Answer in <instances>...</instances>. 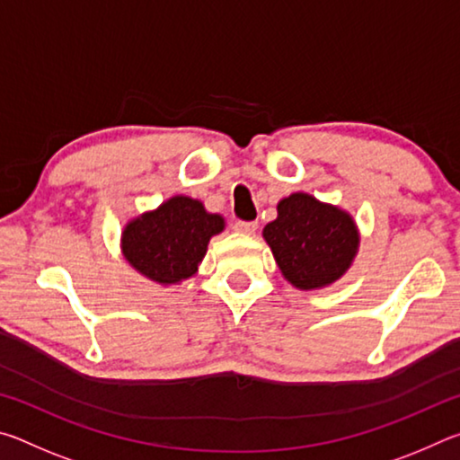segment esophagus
Here are the masks:
<instances>
[{"label":"esophagus","instance_id":"obj_1","mask_svg":"<svg viewBox=\"0 0 460 460\" xmlns=\"http://www.w3.org/2000/svg\"><path fill=\"white\" fill-rule=\"evenodd\" d=\"M233 229L239 231V233H245V235H253L255 229H258V223H255V221H235Z\"/></svg>","mask_w":460,"mask_h":460}]
</instances>
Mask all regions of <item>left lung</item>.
I'll list each match as a JSON object with an SVG mask.
<instances>
[{"instance_id":"obj_1","label":"left lung","mask_w":460,"mask_h":460,"mask_svg":"<svg viewBox=\"0 0 460 460\" xmlns=\"http://www.w3.org/2000/svg\"><path fill=\"white\" fill-rule=\"evenodd\" d=\"M263 237L284 278L300 290H314L339 279L359 245L351 217L305 192L279 200L278 219L266 225Z\"/></svg>"}]
</instances>
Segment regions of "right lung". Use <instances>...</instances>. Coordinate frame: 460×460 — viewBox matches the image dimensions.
<instances>
[{
  "instance_id": "obj_1",
  "label": "right lung",
  "mask_w": 460,
  "mask_h": 460,
  "mask_svg": "<svg viewBox=\"0 0 460 460\" xmlns=\"http://www.w3.org/2000/svg\"><path fill=\"white\" fill-rule=\"evenodd\" d=\"M225 227L223 217L205 211L202 202L174 197L158 211L131 221L123 231V255L139 274L158 284L190 278L205 258L208 239Z\"/></svg>"
}]
</instances>
